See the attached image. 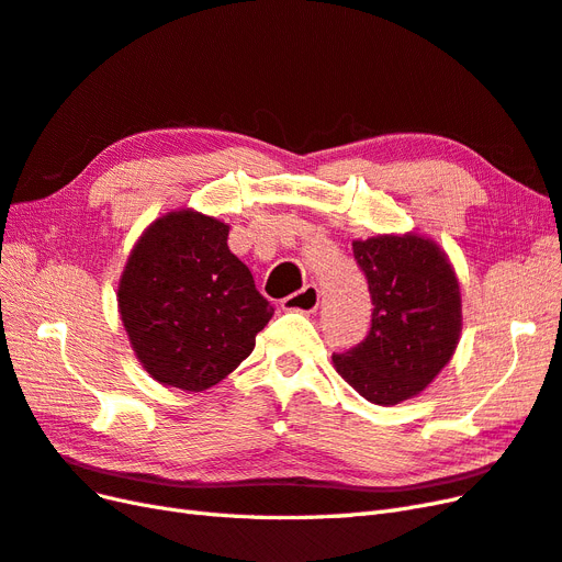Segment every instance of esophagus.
<instances>
[{
    "label": "esophagus",
    "instance_id": "esophagus-1",
    "mask_svg": "<svg viewBox=\"0 0 562 562\" xmlns=\"http://www.w3.org/2000/svg\"><path fill=\"white\" fill-rule=\"evenodd\" d=\"M318 304H321L318 288H316L314 283H310V285H304L302 291L283 297L281 307H283L285 312H304V314H312V312L318 310Z\"/></svg>",
    "mask_w": 562,
    "mask_h": 562
}]
</instances>
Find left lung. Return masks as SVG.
I'll return each instance as SVG.
<instances>
[{
  "label": "left lung",
  "instance_id": "1",
  "mask_svg": "<svg viewBox=\"0 0 562 562\" xmlns=\"http://www.w3.org/2000/svg\"><path fill=\"white\" fill-rule=\"evenodd\" d=\"M353 260L368 279L370 330L333 363L366 401L394 405L417 396L454 353L459 283L446 252L417 234L353 241Z\"/></svg>",
  "mask_w": 562,
  "mask_h": 562
}]
</instances>
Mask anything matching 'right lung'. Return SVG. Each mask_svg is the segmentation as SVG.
<instances>
[{
	"label": "right lung",
	"instance_id": "add662e5",
	"mask_svg": "<svg viewBox=\"0 0 562 562\" xmlns=\"http://www.w3.org/2000/svg\"><path fill=\"white\" fill-rule=\"evenodd\" d=\"M229 227L178 211L151 223L119 283V312L145 370L203 391L250 356L274 307L227 246Z\"/></svg>",
	"mask_w": 562,
	"mask_h": 562
}]
</instances>
